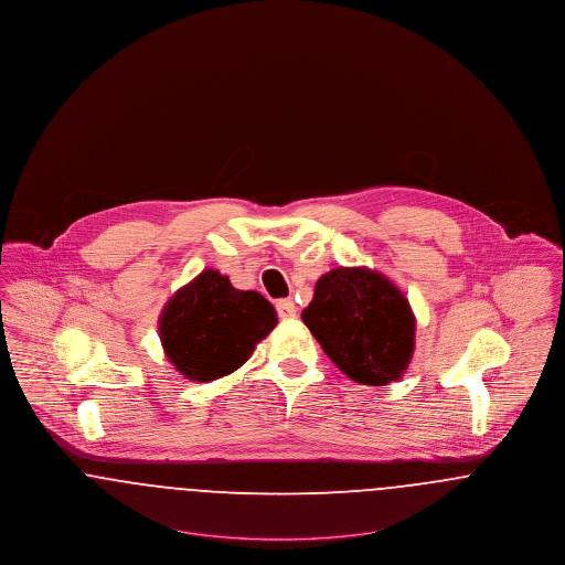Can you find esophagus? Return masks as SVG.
I'll return each instance as SVG.
<instances>
[{
  "label": "esophagus",
  "mask_w": 565,
  "mask_h": 565,
  "mask_svg": "<svg viewBox=\"0 0 565 565\" xmlns=\"http://www.w3.org/2000/svg\"><path fill=\"white\" fill-rule=\"evenodd\" d=\"M275 307H277V316H279L281 320H292V318H297V305H295L292 300H277Z\"/></svg>",
  "instance_id": "obj_1"
}]
</instances>
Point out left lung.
I'll list each match as a JSON object with an SVG mask.
<instances>
[{"label":"left lung","instance_id":"obj_1","mask_svg":"<svg viewBox=\"0 0 565 565\" xmlns=\"http://www.w3.org/2000/svg\"><path fill=\"white\" fill-rule=\"evenodd\" d=\"M302 322L327 356L359 384L398 380L414 354L416 318L405 295L377 270L339 266L322 275Z\"/></svg>","mask_w":565,"mask_h":565}]
</instances>
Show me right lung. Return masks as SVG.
Listing matches in <instances>:
<instances>
[{"instance_id":"right-lung-1","label":"right lung","mask_w":565,"mask_h":565,"mask_svg":"<svg viewBox=\"0 0 565 565\" xmlns=\"http://www.w3.org/2000/svg\"><path fill=\"white\" fill-rule=\"evenodd\" d=\"M277 324L273 305L254 290H236L206 268L168 300L160 339L168 361L188 380L211 382L243 365Z\"/></svg>"}]
</instances>
